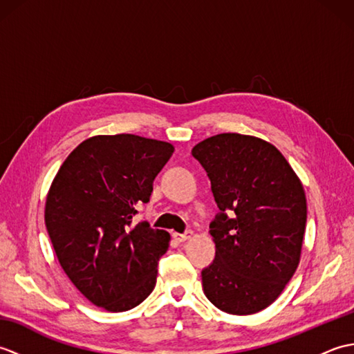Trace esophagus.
Instances as JSON below:
<instances>
[{
	"label": "esophagus",
	"instance_id": "1",
	"mask_svg": "<svg viewBox=\"0 0 354 354\" xmlns=\"http://www.w3.org/2000/svg\"><path fill=\"white\" fill-rule=\"evenodd\" d=\"M193 236L192 231H185L183 234H179V232H173V239L176 240V242H185V240H189Z\"/></svg>",
	"mask_w": 354,
	"mask_h": 354
}]
</instances>
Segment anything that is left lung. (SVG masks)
Returning <instances> with one entry per match:
<instances>
[{"label": "left lung", "mask_w": 354, "mask_h": 354, "mask_svg": "<svg viewBox=\"0 0 354 354\" xmlns=\"http://www.w3.org/2000/svg\"><path fill=\"white\" fill-rule=\"evenodd\" d=\"M192 155L219 207L209 223L216 255L202 269L205 297L222 312L257 313L298 268L307 219L303 184L280 150L251 135H214Z\"/></svg>", "instance_id": "8db88e82"}]
</instances>
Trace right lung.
<instances>
[{
	"label": "right lung",
	"mask_w": 354,
	"mask_h": 354,
	"mask_svg": "<svg viewBox=\"0 0 354 354\" xmlns=\"http://www.w3.org/2000/svg\"><path fill=\"white\" fill-rule=\"evenodd\" d=\"M170 142L132 133L97 135L73 150L53 179L45 227L73 284L109 312H126L153 290L170 236L135 222Z\"/></svg>",
	"instance_id": "right-lung-1"
}]
</instances>
